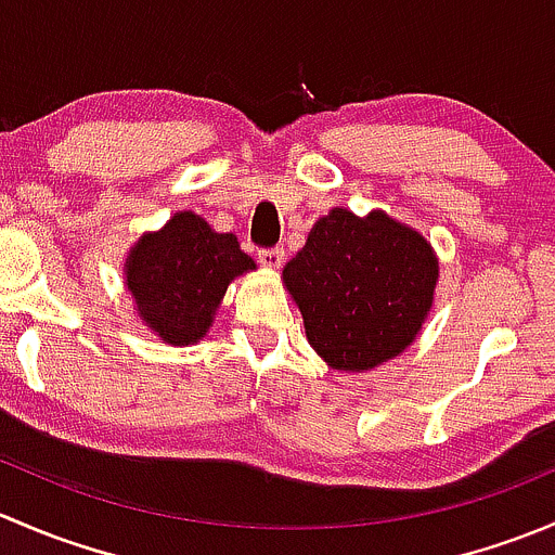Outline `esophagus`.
<instances>
[{"label": "esophagus", "instance_id": "1", "mask_svg": "<svg viewBox=\"0 0 555 555\" xmlns=\"http://www.w3.org/2000/svg\"><path fill=\"white\" fill-rule=\"evenodd\" d=\"M260 262L268 268V271H279L284 262V249L282 246H273V249H262L260 251Z\"/></svg>", "mask_w": 555, "mask_h": 555}]
</instances>
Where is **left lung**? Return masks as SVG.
<instances>
[{
	"instance_id": "8db88e82",
	"label": "left lung",
	"mask_w": 555,
	"mask_h": 555,
	"mask_svg": "<svg viewBox=\"0 0 555 555\" xmlns=\"http://www.w3.org/2000/svg\"><path fill=\"white\" fill-rule=\"evenodd\" d=\"M440 262L433 244L382 209L335 206L313 222L282 282L304 313L311 349L340 373L395 360L422 333Z\"/></svg>"
}]
</instances>
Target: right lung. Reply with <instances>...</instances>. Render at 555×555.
Instances as JSON below:
<instances>
[{"label": "right lung", "instance_id": "1", "mask_svg": "<svg viewBox=\"0 0 555 555\" xmlns=\"http://www.w3.org/2000/svg\"><path fill=\"white\" fill-rule=\"evenodd\" d=\"M255 268L233 233H217L188 209L133 242L122 279L150 333L169 346H190L206 338L228 284Z\"/></svg>", "mask_w": 555, "mask_h": 555}]
</instances>
